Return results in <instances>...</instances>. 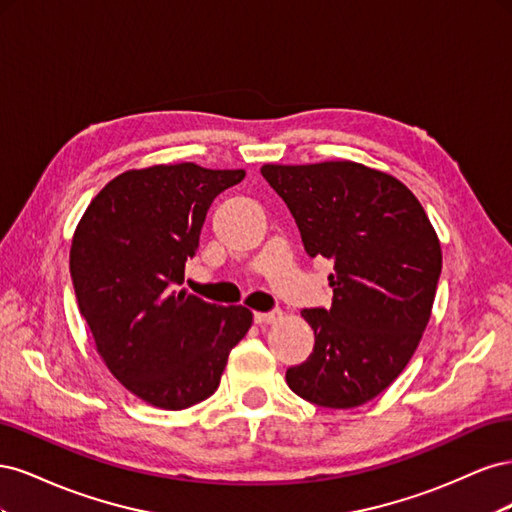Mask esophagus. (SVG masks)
Masks as SVG:
<instances>
[{"instance_id":"obj_1","label":"esophagus","mask_w":512,"mask_h":512,"mask_svg":"<svg viewBox=\"0 0 512 512\" xmlns=\"http://www.w3.org/2000/svg\"><path fill=\"white\" fill-rule=\"evenodd\" d=\"M282 309H271V312H256L254 322L256 324H273L277 320H282Z\"/></svg>"}]
</instances>
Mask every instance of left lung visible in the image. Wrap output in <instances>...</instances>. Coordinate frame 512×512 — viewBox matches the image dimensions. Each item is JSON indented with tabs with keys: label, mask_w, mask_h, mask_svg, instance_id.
<instances>
[{
	"label": "left lung",
	"mask_w": 512,
	"mask_h": 512,
	"mask_svg": "<svg viewBox=\"0 0 512 512\" xmlns=\"http://www.w3.org/2000/svg\"><path fill=\"white\" fill-rule=\"evenodd\" d=\"M262 177L290 209L309 258L333 260L331 307L301 316L314 352L286 382L322 408H356L389 386L421 342L442 271L440 241L416 196L356 162L267 164Z\"/></svg>",
	"instance_id": "obj_1"
}]
</instances>
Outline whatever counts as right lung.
Listing matches in <instances>:
<instances>
[{"label":"right lung","instance_id":"add662e5","mask_svg":"<svg viewBox=\"0 0 512 512\" xmlns=\"http://www.w3.org/2000/svg\"><path fill=\"white\" fill-rule=\"evenodd\" d=\"M243 177L192 162L128 170L91 200L74 232L81 316L111 374L156 408L183 410L213 395L252 324L250 309L179 290L211 203Z\"/></svg>","mask_w":512,"mask_h":512}]
</instances>
